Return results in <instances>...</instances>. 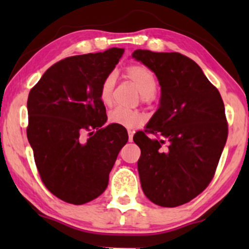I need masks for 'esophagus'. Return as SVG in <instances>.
<instances>
[{
	"mask_svg": "<svg viewBox=\"0 0 249 249\" xmlns=\"http://www.w3.org/2000/svg\"><path fill=\"white\" fill-rule=\"evenodd\" d=\"M134 131H129V141L130 142H132V140H134Z\"/></svg>",
	"mask_w": 249,
	"mask_h": 249,
	"instance_id": "34e87169",
	"label": "esophagus"
}]
</instances>
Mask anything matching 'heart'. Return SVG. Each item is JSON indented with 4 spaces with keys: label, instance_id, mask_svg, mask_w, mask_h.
Here are the masks:
<instances>
[{
    "label": "heart",
    "instance_id": "b5f03b06",
    "mask_svg": "<svg viewBox=\"0 0 249 249\" xmlns=\"http://www.w3.org/2000/svg\"><path fill=\"white\" fill-rule=\"evenodd\" d=\"M125 77L135 84L137 90L141 92V99L143 102L152 100L158 87V80L155 74L148 67L143 65H130L125 69ZM115 79L113 74H109L104 79L100 87V100L104 105L109 106L112 104L113 89H114ZM147 120V115L137 109H127L123 107H115L108 114V122L117 124L119 126L132 129L142 125Z\"/></svg>",
    "mask_w": 249,
    "mask_h": 249
}]
</instances>
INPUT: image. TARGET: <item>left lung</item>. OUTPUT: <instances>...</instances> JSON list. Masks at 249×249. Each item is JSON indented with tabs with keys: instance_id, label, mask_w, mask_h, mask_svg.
I'll return each instance as SVG.
<instances>
[{
	"instance_id": "obj_1",
	"label": "left lung",
	"mask_w": 249,
	"mask_h": 249,
	"mask_svg": "<svg viewBox=\"0 0 249 249\" xmlns=\"http://www.w3.org/2000/svg\"><path fill=\"white\" fill-rule=\"evenodd\" d=\"M132 56L161 87L160 107L134 141L145 196L176 207L201 194L214 177L228 139L224 102L194 60L179 53L137 49Z\"/></svg>"
}]
</instances>
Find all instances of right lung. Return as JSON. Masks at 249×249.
<instances>
[{"label": "right lung", "instance_id": "obj_1", "mask_svg": "<svg viewBox=\"0 0 249 249\" xmlns=\"http://www.w3.org/2000/svg\"><path fill=\"white\" fill-rule=\"evenodd\" d=\"M124 49L76 55L47 70L27 99V140L46 188L60 200L83 205L106 190L108 176L129 135L104 126L100 87Z\"/></svg>", "mask_w": 249, "mask_h": 249}]
</instances>
